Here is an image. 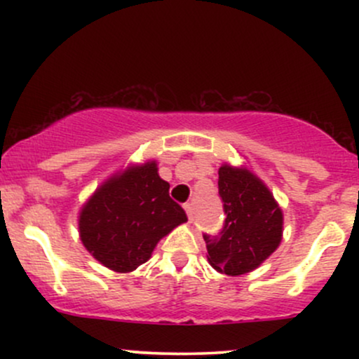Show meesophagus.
Wrapping results in <instances>:
<instances>
[{
    "instance_id": "obj_1",
    "label": "esophagus",
    "mask_w": 359,
    "mask_h": 359,
    "mask_svg": "<svg viewBox=\"0 0 359 359\" xmlns=\"http://www.w3.org/2000/svg\"><path fill=\"white\" fill-rule=\"evenodd\" d=\"M184 209H185V214H187L189 221H192L194 219V208H192V204H185Z\"/></svg>"
}]
</instances>
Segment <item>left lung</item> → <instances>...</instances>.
Returning <instances> with one entry per match:
<instances>
[{
	"label": "left lung",
	"instance_id": "1",
	"mask_svg": "<svg viewBox=\"0 0 359 359\" xmlns=\"http://www.w3.org/2000/svg\"><path fill=\"white\" fill-rule=\"evenodd\" d=\"M224 228L217 238L204 234L208 262L214 270L240 277L258 269L280 246L283 212L273 194L248 167L219 168Z\"/></svg>",
	"mask_w": 359,
	"mask_h": 359
}]
</instances>
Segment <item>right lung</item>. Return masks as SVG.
I'll use <instances>...</instances> for the list:
<instances>
[{"mask_svg": "<svg viewBox=\"0 0 359 359\" xmlns=\"http://www.w3.org/2000/svg\"><path fill=\"white\" fill-rule=\"evenodd\" d=\"M155 160L130 163L106 179L79 211L84 248L106 269L130 273L148 262L156 243L187 221L168 196Z\"/></svg>", "mask_w": 359, "mask_h": 359, "instance_id": "obj_1", "label": "right lung"}]
</instances>
